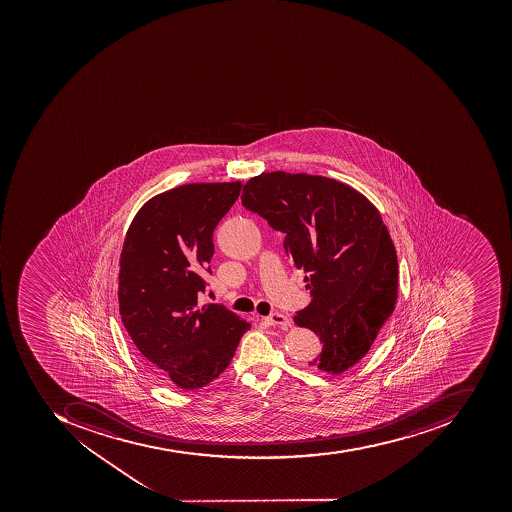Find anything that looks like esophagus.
<instances>
[{
	"mask_svg": "<svg viewBox=\"0 0 512 512\" xmlns=\"http://www.w3.org/2000/svg\"><path fill=\"white\" fill-rule=\"evenodd\" d=\"M266 323L271 324V326H280V327H288L291 326V321L288 316L282 315V313L274 312L271 315L266 316Z\"/></svg>",
	"mask_w": 512,
	"mask_h": 512,
	"instance_id": "34e87169",
	"label": "esophagus"
}]
</instances>
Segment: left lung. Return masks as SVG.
<instances>
[{"label":"left lung","mask_w":512,"mask_h":512,"mask_svg":"<svg viewBox=\"0 0 512 512\" xmlns=\"http://www.w3.org/2000/svg\"><path fill=\"white\" fill-rule=\"evenodd\" d=\"M241 203L285 235V254L304 271L312 302L294 323L323 343L310 365L332 374L356 365L398 296L395 246L379 211L345 183L282 171L251 178Z\"/></svg>","instance_id":"left-lung-1"}]
</instances>
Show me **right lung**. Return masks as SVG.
Wrapping results in <instances>:
<instances>
[{
  "instance_id": "1",
  "label": "right lung",
  "mask_w": 512,
  "mask_h": 512,
  "mask_svg": "<svg viewBox=\"0 0 512 512\" xmlns=\"http://www.w3.org/2000/svg\"><path fill=\"white\" fill-rule=\"evenodd\" d=\"M241 182L193 183L153 197L136 214L120 255L119 310L158 379L185 390L213 381L251 324L222 304L200 305L213 232Z\"/></svg>"
}]
</instances>
